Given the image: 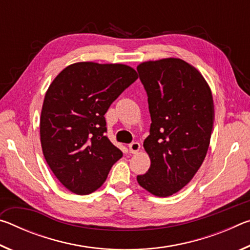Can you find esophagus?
Here are the masks:
<instances>
[{"label":"esophagus","instance_id":"1","mask_svg":"<svg viewBox=\"0 0 250 250\" xmlns=\"http://www.w3.org/2000/svg\"><path fill=\"white\" fill-rule=\"evenodd\" d=\"M140 143L139 142H132V143H130L129 145V151H130V153H132V154H135V153H138L139 151H140Z\"/></svg>","mask_w":250,"mask_h":250}]
</instances>
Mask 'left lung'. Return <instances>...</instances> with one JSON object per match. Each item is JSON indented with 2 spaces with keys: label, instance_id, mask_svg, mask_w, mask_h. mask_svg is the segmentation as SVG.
Masks as SVG:
<instances>
[{
  "label": "left lung",
  "instance_id": "left-lung-1",
  "mask_svg": "<svg viewBox=\"0 0 250 250\" xmlns=\"http://www.w3.org/2000/svg\"><path fill=\"white\" fill-rule=\"evenodd\" d=\"M151 115L143 146L151 161L137 181L151 194L167 197L193 179L204 161L214 124L213 95L195 67L180 58L139 64Z\"/></svg>",
  "mask_w": 250,
  "mask_h": 250
}]
</instances>
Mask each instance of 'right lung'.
I'll use <instances>...</instances> for the list:
<instances>
[{
	"mask_svg": "<svg viewBox=\"0 0 250 250\" xmlns=\"http://www.w3.org/2000/svg\"><path fill=\"white\" fill-rule=\"evenodd\" d=\"M137 79L128 65L80 62L67 66L49 84L41 112L42 150L70 192H95L121 159L122 152L104 135V113Z\"/></svg>",
	"mask_w": 250,
	"mask_h": 250,
	"instance_id": "right-lung-1",
	"label": "right lung"
}]
</instances>
